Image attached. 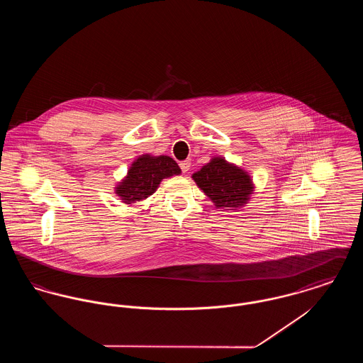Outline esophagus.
Listing matches in <instances>:
<instances>
[{
	"mask_svg": "<svg viewBox=\"0 0 363 363\" xmlns=\"http://www.w3.org/2000/svg\"><path fill=\"white\" fill-rule=\"evenodd\" d=\"M179 167L182 170V173H188L190 169V160H184L179 163Z\"/></svg>",
	"mask_w": 363,
	"mask_h": 363,
	"instance_id": "1",
	"label": "esophagus"
}]
</instances>
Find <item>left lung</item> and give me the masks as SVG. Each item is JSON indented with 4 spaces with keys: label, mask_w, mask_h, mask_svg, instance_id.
<instances>
[{
    "label": "left lung",
    "mask_w": 363,
    "mask_h": 363,
    "mask_svg": "<svg viewBox=\"0 0 363 363\" xmlns=\"http://www.w3.org/2000/svg\"><path fill=\"white\" fill-rule=\"evenodd\" d=\"M191 178L213 206L222 209L233 211L245 207L255 190L247 172L222 156H213Z\"/></svg>",
    "instance_id": "1"
}]
</instances>
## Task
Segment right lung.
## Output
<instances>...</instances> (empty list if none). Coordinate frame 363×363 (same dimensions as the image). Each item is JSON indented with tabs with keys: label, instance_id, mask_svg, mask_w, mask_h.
Returning a JSON list of instances; mask_svg holds the SVG:
<instances>
[{
	"label": "right lung",
	"instance_id": "obj_1",
	"mask_svg": "<svg viewBox=\"0 0 363 363\" xmlns=\"http://www.w3.org/2000/svg\"><path fill=\"white\" fill-rule=\"evenodd\" d=\"M181 174L173 157L166 155L138 156L130 164L126 177L116 186V194L123 204H135L155 193L164 178Z\"/></svg>",
	"mask_w": 363,
	"mask_h": 363
}]
</instances>
